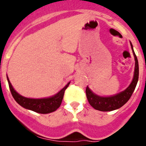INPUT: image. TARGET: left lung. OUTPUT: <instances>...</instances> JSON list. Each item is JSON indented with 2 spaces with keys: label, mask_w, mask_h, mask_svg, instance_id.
<instances>
[{
  "label": "left lung",
  "mask_w": 146,
  "mask_h": 146,
  "mask_svg": "<svg viewBox=\"0 0 146 146\" xmlns=\"http://www.w3.org/2000/svg\"><path fill=\"white\" fill-rule=\"evenodd\" d=\"M132 51L135 58V70L133 78L130 85L125 90L119 92L115 95L110 97H101L95 95L90 90L88 86L86 88V96L90 104L94 109L102 111H110L117 110L122 106L124 105L130 98L131 97L133 91L137 85L138 80V75H139V68H138V62L137 57L135 54L133 48V45L131 43Z\"/></svg>",
  "instance_id": "1"
}]
</instances>
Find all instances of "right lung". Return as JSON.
I'll return each mask as SVG.
<instances>
[{"label": "right lung", "mask_w": 146, "mask_h": 146, "mask_svg": "<svg viewBox=\"0 0 146 146\" xmlns=\"http://www.w3.org/2000/svg\"><path fill=\"white\" fill-rule=\"evenodd\" d=\"M7 79H8L10 92L15 100L24 108L39 114H48L56 111L61 104L65 90L70 84V82H68L58 93L52 97L42 98V99H32V98H25L17 93L12 86L8 76H7Z\"/></svg>", "instance_id": "right-lung-1"}]
</instances>
